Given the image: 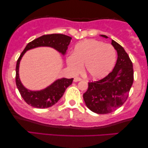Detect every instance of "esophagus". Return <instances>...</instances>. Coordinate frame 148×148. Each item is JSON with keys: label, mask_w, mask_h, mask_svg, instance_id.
<instances>
[{"label": "esophagus", "mask_w": 148, "mask_h": 148, "mask_svg": "<svg viewBox=\"0 0 148 148\" xmlns=\"http://www.w3.org/2000/svg\"><path fill=\"white\" fill-rule=\"evenodd\" d=\"M82 78H80V77H75V78H74V82H80V81H82Z\"/></svg>", "instance_id": "34e87169"}]
</instances>
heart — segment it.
<instances>
[{"label":"heart","mask_w":148,"mask_h":148,"mask_svg":"<svg viewBox=\"0 0 148 148\" xmlns=\"http://www.w3.org/2000/svg\"><path fill=\"white\" fill-rule=\"evenodd\" d=\"M116 53L109 44L88 40L75 46L73 54L66 62L71 71L77 73L84 64L85 71L91 78L99 79L106 76L114 67Z\"/></svg>","instance_id":"1"}]
</instances>
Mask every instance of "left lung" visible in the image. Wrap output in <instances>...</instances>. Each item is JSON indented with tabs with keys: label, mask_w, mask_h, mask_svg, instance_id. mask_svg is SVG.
<instances>
[{
	"label": "left lung",
	"mask_w": 148,
	"mask_h": 148,
	"mask_svg": "<svg viewBox=\"0 0 148 148\" xmlns=\"http://www.w3.org/2000/svg\"><path fill=\"white\" fill-rule=\"evenodd\" d=\"M111 44L118 54L112 71L102 79L89 82L83 96L87 107L97 114H108L122 106L133 83V63L129 55L114 40Z\"/></svg>",
	"instance_id": "8db88e82"
}]
</instances>
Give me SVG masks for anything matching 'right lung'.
<instances>
[{
  "mask_svg": "<svg viewBox=\"0 0 148 148\" xmlns=\"http://www.w3.org/2000/svg\"><path fill=\"white\" fill-rule=\"evenodd\" d=\"M72 38L60 34H53L44 35L30 42L25 46L18 58L16 64V85L22 98L27 104L37 108H46L53 106L63 96L66 89L71 85L73 78H61L44 90L40 91H31L27 90L21 84L19 75L20 60L26 51L32 48L40 46H48L64 55L69 45Z\"/></svg>",
  "mask_w": 148,
  "mask_h": 148,
  "instance_id": "1",
  "label": "right lung"
}]
</instances>
